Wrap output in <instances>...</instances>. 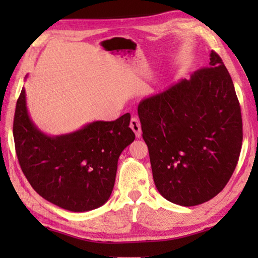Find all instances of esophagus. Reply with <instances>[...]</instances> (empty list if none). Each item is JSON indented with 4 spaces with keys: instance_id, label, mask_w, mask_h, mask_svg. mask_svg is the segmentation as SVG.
Returning a JSON list of instances; mask_svg holds the SVG:
<instances>
[{
    "instance_id": "34e87169",
    "label": "esophagus",
    "mask_w": 258,
    "mask_h": 258,
    "mask_svg": "<svg viewBox=\"0 0 258 258\" xmlns=\"http://www.w3.org/2000/svg\"><path fill=\"white\" fill-rule=\"evenodd\" d=\"M130 128L134 130L137 138H141V136H142L141 123H140V120L137 118V117H132V118H131V120H130Z\"/></svg>"
}]
</instances>
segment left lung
Returning <instances> with one entry per match:
<instances>
[{
	"label": "left lung",
	"mask_w": 258,
	"mask_h": 258,
	"mask_svg": "<svg viewBox=\"0 0 258 258\" xmlns=\"http://www.w3.org/2000/svg\"><path fill=\"white\" fill-rule=\"evenodd\" d=\"M138 114L162 197L192 207L223 190L238 163L243 134L235 86L215 51L189 80L143 99Z\"/></svg>",
	"instance_id": "1"
}]
</instances>
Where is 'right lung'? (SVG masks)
<instances>
[{"mask_svg": "<svg viewBox=\"0 0 258 258\" xmlns=\"http://www.w3.org/2000/svg\"><path fill=\"white\" fill-rule=\"evenodd\" d=\"M129 123L127 113L114 121H92L71 134L47 136L30 118L22 88L13 127L22 172L53 205L72 212L97 209L111 196L121 152L135 141Z\"/></svg>", "mask_w": 258, "mask_h": 258, "instance_id": "1", "label": "right lung"}]
</instances>
